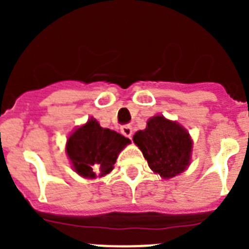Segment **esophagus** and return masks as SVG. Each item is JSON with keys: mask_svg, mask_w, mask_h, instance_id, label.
Instances as JSON below:
<instances>
[{"mask_svg": "<svg viewBox=\"0 0 249 249\" xmlns=\"http://www.w3.org/2000/svg\"><path fill=\"white\" fill-rule=\"evenodd\" d=\"M121 132H122L123 136L131 138L132 135H133V129H132L131 124H124V126L121 127Z\"/></svg>", "mask_w": 249, "mask_h": 249, "instance_id": "34e87169", "label": "esophagus"}]
</instances>
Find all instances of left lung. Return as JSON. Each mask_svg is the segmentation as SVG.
Wrapping results in <instances>:
<instances>
[{"instance_id": "left-lung-1", "label": "left lung", "mask_w": 249, "mask_h": 249, "mask_svg": "<svg viewBox=\"0 0 249 249\" xmlns=\"http://www.w3.org/2000/svg\"><path fill=\"white\" fill-rule=\"evenodd\" d=\"M149 168L163 178L179 175L190 164L191 141L188 132L178 123L155 116L147 122L143 131L133 136Z\"/></svg>"}]
</instances>
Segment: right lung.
Masks as SVG:
<instances>
[{
  "instance_id": "right-lung-1",
  "label": "right lung",
  "mask_w": 249,
  "mask_h": 249,
  "mask_svg": "<svg viewBox=\"0 0 249 249\" xmlns=\"http://www.w3.org/2000/svg\"><path fill=\"white\" fill-rule=\"evenodd\" d=\"M131 141L108 128H102L93 118L77 128L67 141V155L78 175L94 178L113 169L117 156Z\"/></svg>"
}]
</instances>
